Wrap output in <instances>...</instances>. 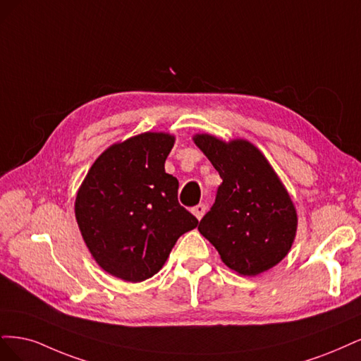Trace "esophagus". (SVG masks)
<instances>
[{"label": "esophagus", "instance_id": "34e87169", "mask_svg": "<svg viewBox=\"0 0 361 361\" xmlns=\"http://www.w3.org/2000/svg\"><path fill=\"white\" fill-rule=\"evenodd\" d=\"M205 212H207V207H205L204 204H200V205H196V207L192 208V214H193L197 220H201V219L204 217Z\"/></svg>", "mask_w": 361, "mask_h": 361}]
</instances>
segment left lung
<instances>
[{"instance_id":"1","label":"left lung","mask_w":361,"mask_h":361,"mask_svg":"<svg viewBox=\"0 0 361 361\" xmlns=\"http://www.w3.org/2000/svg\"><path fill=\"white\" fill-rule=\"evenodd\" d=\"M219 172L216 202L197 226L226 267L240 276L273 269L293 247L298 216L270 161L247 139L193 135Z\"/></svg>"}]
</instances>
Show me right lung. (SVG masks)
I'll return each mask as SVG.
<instances>
[{
    "mask_svg": "<svg viewBox=\"0 0 361 361\" xmlns=\"http://www.w3.org/2000/svg\"><path fill=\"white\" fill-rule=\"evenodd\" d=\"M173 144L166 132L112 144L76 193V222L91 257L124 282L153 277L177 240L200 224L178 204V180L165 172Z\"/></svg>",
    "mask_w": 361,
    "mask_h": 361,
    "instance_id": "obj_1",
    "label": "right lung"
}]
</instances>
